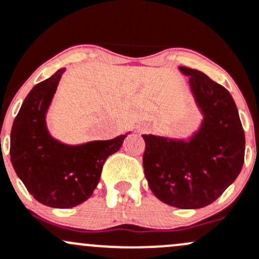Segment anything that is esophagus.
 <instances>
[{
	"label": "esophagus",
	"instance_id": "esophagus-1",
	"mask_svg": "<svg viewBox=\"0 0 259 259\" xmlns=\"http://www.w3.org/2000/svg\"><path fill=\"white\" fill-rule=\"evenodd\" d=\"M140 130H141V132H145V130H146V127H141Z\"/></svg>",
	"mask_w": 259,
	"mask_h": 259
}]
</instances>
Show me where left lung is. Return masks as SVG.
<instances>
[{
	"instance_id": "left-lung-1",
	"label": "left lung",
	"mask_w": 259,
	"mask_h": 259,
	"mask_svg": "<svg viewBox=\"0 0 259 259\" xmlns=\"http://www.w3.org/2000/svg\"><path fill=\"white\" fill-rule=\"evenodd\" d=\"M202 113L187 140L143 135V165L152 194L178 208H201L237 179L244 161V132L232 95L205 73L179 67Z\"/></svg>"
}]
</instances>
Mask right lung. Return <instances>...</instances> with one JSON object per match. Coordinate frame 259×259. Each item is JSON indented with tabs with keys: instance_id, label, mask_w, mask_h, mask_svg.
Returning a JSON list of instances; mask_svg holds the SVG:
<instances>
[{
	"instance_id": "obj_1",
	"label": "right lung",
	"mask_w": 259,
	"mask_h": 259,
	"mask_svg": "<svg viewBox=\"0 0 259 259\" xmlns=\"http://www.w3.org/2000/svg\"><path fill=\"white\" fill-rule=\"evenodd\" d=\"M65 68L33 87L11 130V162L38 202L56 208L80 205L93 194L103 165L127 134L111 140L67 145L51 137L46 114Z\"/></svg>"
}]
</instances>
